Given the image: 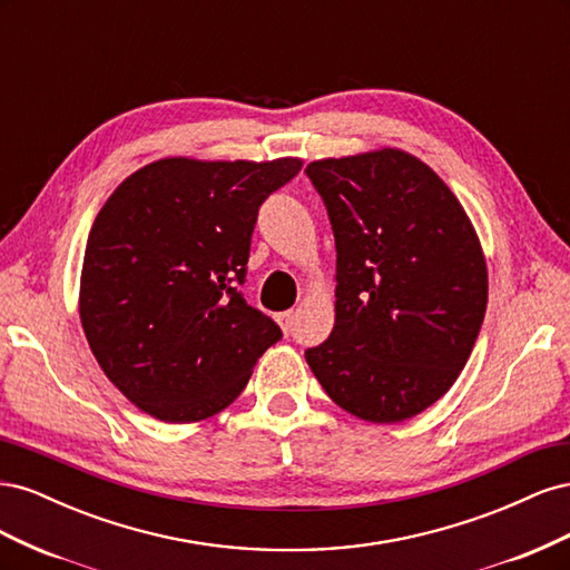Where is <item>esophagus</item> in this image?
Listing matches in <instances>:
<instances>
[{
	"instance_id": "esophagus-1",
	"label": "esophagus",
	"mask_w": 570,
	"mask_h": 570,
	"mask_svg": "<svg viewBox=\"0 0 570 570\" xmlns=\"http://www.w3.org/2000/svg\"><path fill=\"white\" fill-rule=\"evenodd\" d=\"M295 321H297V312H283L278 314V323L285 333H292V327H295Z\"/></svg>"
}]
</instances>
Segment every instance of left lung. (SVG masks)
Segmentation results:
<instances>
[{
	"label": "left lung",
	"mask_w": 570,
	"mask_h": 570,
	"mask_svg": "<svg viewBox=\"0 0 570 570\" xmlns=\"http://www.w3.org/2000/svg\"><path fill=\"white\" fill-rule=\"evenodd\" d=\"M306 176L337 249L335 325L306 364L352 416L413 419L454 385L485 318L478 233L435 170L402 149L318 159Z\"/></svg>",
	"instance_id": "1"
}]
</instances>
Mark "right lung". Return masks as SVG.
<instances>
[{"instance_id":"1","label":"right lung","mask_w":570,"mask_h":570,"mask_svg":"<svg viewBox=\"0 0 570 570\" xmlns=\"http://www.w3.org/2000/svg\"><path fill=\"white\" fill-rule=\"evenodd\" d=\"M302 159L166 157L135 170L101 206L85 247L80 323L124 396L164 423L230 406L278 323L245 283L258 206Z\"/></svg>"}]
</instances>
